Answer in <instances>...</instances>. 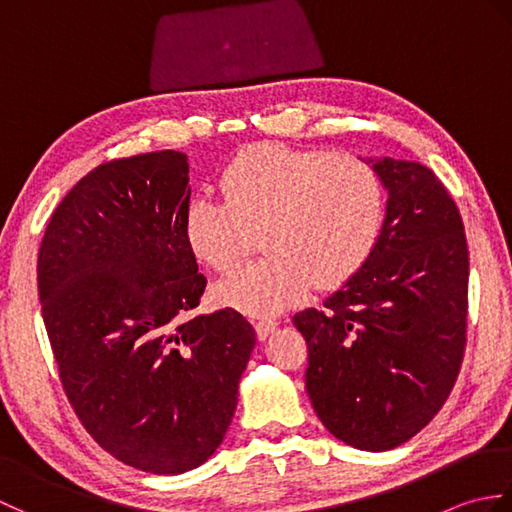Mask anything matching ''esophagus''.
I'll use <instances>...</instances> for the list:
<instances>
[{
    "mask_svg": "<svg viewBox=\"0 0 512 512\" xmlns=\"http://www.w3.org/2000/svg\"><path fill=\"white\" fill-rule=\"evenodd\" d=\"M277 325H279V323H277L275 319H262V321H257V323H255L257 339H259V341L268 339V336L277 330Z\"/></svg>",
    "mask_w": 512,
    "mask_h": 512,
    "instance_id": "obj_1",
    "label": "esophagus"
}]
</instances>
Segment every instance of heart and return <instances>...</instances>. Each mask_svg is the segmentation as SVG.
<instances>
[{
  "instance_id": "b5f03b06",
  "label": "heart",
  "mask_w": 512,
  "mask_h": 512,
  "mask_svg": "<svg viewBox=\"0 0 512 512\" xmlns=\"http://www.w3.org/2000/svg\"><path fill=\"white\" fill-rule=\"evenodd\" d=\"M224 200L206 195L184 209V239L217 273H231L264 228L268 255L224 279L215 295L250 317H273L310 288L350 281L372 255L385 217L378 173L354 154L257 143L228 162Z\"/></svg>"
}]
</instances>
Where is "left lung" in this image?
<instances>
[{
    "instance_id": "left-lung-1",
    "label": "left lung",
    "mask_w": 512,
    "mask_h": 512,
    "mask_svg": "<svg viewBox=\"0 0 512 512\" xmlns=\"http://www.w3.org/2000/svg\"><path fill=\"white\" fill-rule=\"evenodd\" d=\"M389 191L376 248L321 310L295 314L306 389L332 436L387 451L416 436L460 374L469 314L462 215L420 162L378 160Z\"/></svg>"
}]
</instances>
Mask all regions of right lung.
<instances>
[{
	"label": "right lung",
	"mask_w": 512,
	"mask_h": 512,
	"mask_svg": "<svg viewBox=\"0 0 512 512\" xmlns=\"http://www.w3.org/2000/svg\"><path fill=\"white\" fill-rule=\"evenodd\" d=\"M180 151L103 162L54 209L37 281L65 396L85 431L138 471L176 475L213 455L255 330L198 314L206 277L184 239Z\"/></svg>",
	"instance_id": "add662e5"
}]
</instances>
